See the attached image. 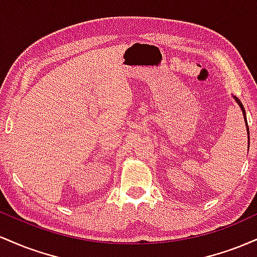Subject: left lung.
Masks as SVG:
<instances>
[{"label": "left lung", "mask_w": 257, "mask_h": 257, "mask_svg": "<svg viewBox=\"0 0 257 257\" xmlns=\"http://www.w3.org/2000/svg\"><path fill=\"white\" fill-rule=\"evenodd\" d=\"M234 99H235V101L238 102V105L240 106V108H241V111H243V114H244V119H245V123H246V125H247V122H246V113H245V110H244V106H243V104H241V102L239 101V99H237L234 96ZM247 135H249V126H247Z\"/></svg>", "instance_id": "left-lung-1"}]
</instances>
